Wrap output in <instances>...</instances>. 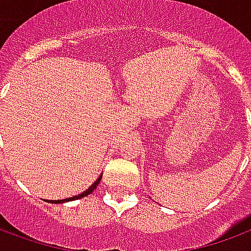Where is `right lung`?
Masks as SVG:
<instances>
[{"label":"right lung","instance_id":"1","mask_svg":"<svg viewBox=\"0 0 251 251\" xmlns=\"http://www.w3.org/2000/svg\"><path fill=\"white\" fill-rule=\"evenodd\" d=\"M100 179H102V174H100V176H99L98 179L94 181L93 185H90V188L86 189L84 192H82V194L76 195V196H72V198H68V199H62V200H50V203H53V204H60V203H66V201H72V200H77V199H82V198H84V196H87V195H90L91 192H93L94 189L98 187V184L100 183Z\"/></svg>","mask_w":251,"mask_h":251}]
</instances>
